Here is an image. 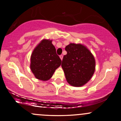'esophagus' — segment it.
Returning a JSON list of instances; mask_svg holds the SVG:
<instances>
[{"instance_id": "obj_1", "label": "esophagus", "mask_w": 121, "mask_h": 121, "mask_svg": "<svg viewBox=\"0 0 121 121\" xmlns=\"http://www.w3.org/2000/svg\"><path fill=\"white\" fill-rule=\"evenodd\" d=\"M60 59L61 60H62V59H63V56H62V55H60Z\"/></svg>"}]
</instances>
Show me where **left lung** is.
Returning a JSON list of instances; mask_svg holds the SVG:
<instances>
[{"label":"left lung","instance_id":"obj_1","mask_svg":"<svg viewBox=\"0 0 121 121\" xmlns=\"http://www.w3.org/2000/svg\"><path fill=\"white\" fill-rule=\"evenodd\" d=\"M61 67L66 81L75 87L82 86L91 80L95 69L94 57L86 47L70 43L65 47Z\"/></svg>","mask_w":121,"mask_h":121}]
</instances>
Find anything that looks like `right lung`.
Masks as SVG:
<instances>
[{
  "instance_id": "1",
  "label": "right lung",
  "mask_w": 121,
  "mask_h": 121,
  "mask_svg": "<svg viewBox=\"0 0 121 121\" xmlns=\"http://www.w3.org/2000/svg\"><path fill=\"white\" fill-rule=\"evenodd\" d=\"M52 42V40H42L30 56V70L35 77L41 81L49 80L61 64Z\"/></svg>"
}]
</instances>
